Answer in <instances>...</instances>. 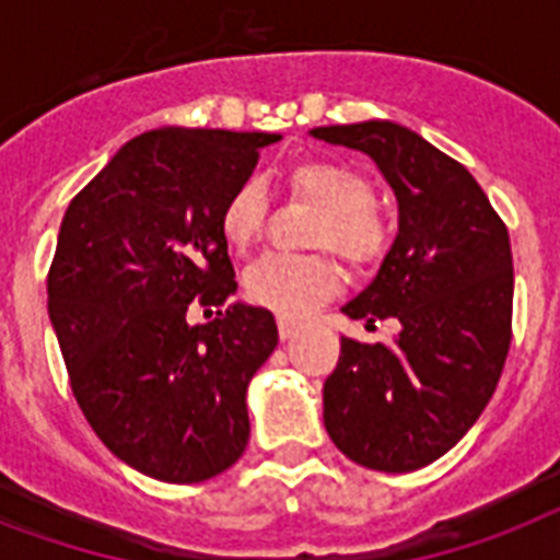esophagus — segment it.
I'll return each instance as SVG.
<instances>
[{
    "instance_id": "obj_1",
    "label": "esophagus",
    "mask_w": 560,
    "mask_h": 560,
    "mask_svg": "<svg viewBox=\"0 0 560 560\" xmlns=\"http://www.w3.org/2000/svg\"><path fill=\"white\" fill-rule=\"evenodd\" d=\"M276 323H279V337H281V340H293V337H296V334L302 331V323H299V319H293V316L281 314L279 319H276Z\"/></svg>"
}]
</instances>
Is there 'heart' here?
Segmentation results:
<instances>
[{
    "instance_id": "obj_1",
    "label": "heart",
    "mask_w": 560,
    "mask_h": 560,
    "mask_svg": "<svg viewBox=\"0 0 560 560\" xmlns=\"http://www.w3.org/2000/svg\"><path fill=\"white\" fill-rule=\"evenodd\" d=\"M290 191L323 209L311 246L334 249L354 267H369L386 249V226L374 209V188L360 171L340 162L307 160L288 171ZM267 191L258 179H241L220 206L218 226L232 253H249L267 223ZM246 299L279 314H311L340 290V272L328 258L270 255L244 276Z\"/></svg>"
}]
</instances>
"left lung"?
Here are the masks:
<instances>
[{"mask_svg": "<svg viewBox=\"0 0 560 560\" xmlns=\"http://www.w3.org/2000/svg\"><path fill=\"white\" fill-rule=\"evenodd\" d=\"M366 153L398 200V237L342 314L398 319L392 342L342 337L325 381V430L363 468L407 474L477 424L512 342V244L470 171L395 121L314 127Z\"/></svg>", "mask_w": 560, "mask_h": 560, "instance_id": "8db88e82", "label": "left lung"}]
</instances>
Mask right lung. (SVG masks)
<instances>
[{"mask_svg": "<svg viewBox=\"0 0 560 560\" xmlns=\"http://www.w3.org/2000/svg\"><path fill=\"white\" fill-rule=\"evenodd\" d=\"M279 133L160 127L118 148L60 223L48 319L98 439L139 474L202 482L249 442L246 386L279 346L237 281L218 214ZM226 306L187 323L190 302ZM211 314V311H209Z\"/></svg>", "mask_w": 560, "mask_h": 560, "instance_id": "right-lung-1", "label": "right lung"}]
</instances>
